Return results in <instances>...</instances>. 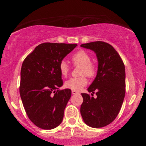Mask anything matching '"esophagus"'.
Instances as JSON below:
<instances>
[{
	"label": "esophagus",
	"mask_w": 146,
	"mask_h": 146,
	"mask_svg": "<svg viewBox=\"0 0 146 146\" xmlns=\"http://www.w3.org/2000/svg\"><path fill=\"white\" fill-rule=\"evenodd\" d=\"M79 92L77 91V90H72V94L73 95H76V94H79Z\"/></svg>",
	"instance_id": "1"
}]
</instances>
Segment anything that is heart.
<instances>
[{"instance_id": "heart-1", "label": "heart", "mask_w": 146, "mask_h": 146, "mask_svg": "<svg viewBox=\"0 0 146 146\" xmlns=\"http://www.w3.org/2000/svg\"><path fill=\"white\" fill-rule=\"evenodd\" d=\"M71 60L75 66H81L80 75L93 78L96 74V68L92 63L91 58L88 53L84 51H79L75 53L71 58ZM69 66L64 60L60 62L59 70L63 77H66L69 73ZM87 79L84 76L80 78H73L65 82V86L73 90H80L87 84Z\"/></svg>"}]
</instances>
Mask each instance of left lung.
<instances>
[{"label": "left lung", "instance_id": "left-lung-1", "mask_svg": "<svg viewBox=\"0 0 146 146\" xmlns=\"http://www.w3.org/2000/svg\"><path fill=\"white\" fill-rule=\"evenodd\" d=\"M80 46L94 51L98 62L96 77L87 89L92 96L82 93L80 113L88 126L102 128L113 122L121 109L125 93V66L116 50L108 43L97 41ZM95 91L96 98L93 97Z\"/></svg>", "mask_w": 146, "mask_h": 146}]
</instances>
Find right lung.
<instances>
[{
    "mask_svg": "<svg viewBox=\"0 0 146 146\" xmlns=\"http://www.w3.org/2000/svg\"><path fill=\"white\" fill-rule=\"evenodd\" d=\"M76 46V44L42 43L22 64L20 95L28 117L38 128L51 130L62 121L71 90H58L63 85L59 64Z\"/></svg>",
    "mask_w": 146,
    "mask_h": 146,
    "instance_id": "obj_1",
    "label": "right lung"
}]
</instances>
